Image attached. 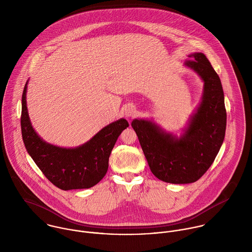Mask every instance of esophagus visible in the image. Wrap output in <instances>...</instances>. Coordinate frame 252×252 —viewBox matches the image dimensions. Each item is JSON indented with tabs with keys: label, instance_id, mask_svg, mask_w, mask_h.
<instances>
[{
	"label": "esophagus",
	"instance_id": "34e87169",
	"mask_svg": "<svg viewBox=\"0 0 252 252\" xmlns=\"http://www.w3.org/2000/svg\"><path fill=\"white\" fill-rule=\"evenodd\" d=\"M136 113H137V108L133 105H128V106H126V108L124 109V114L127 118L134 117L136 115Z\"/></svg>",
	"mask_w": 252,
	"mask_h": 252
}]
</instances>
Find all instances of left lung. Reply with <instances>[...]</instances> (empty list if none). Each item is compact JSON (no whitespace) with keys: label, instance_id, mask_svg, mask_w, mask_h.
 Here are the masks:
<instances>
[{"label":"left lung","instance_id":"left-lung-1","mask_svg":"<svg viewBox=\"0 0 252 252\" xmlns=\"http://www.w3.org/2000/svg\"><path fill=\"white\" fill-rule=\"evenodd\" d=\"M184 66L204 82L199 106L180 137L152 120L132 121L152 174L160 180L185 184L199 180L212 166L223 144L226 109L220 78L204 53L189 54Z\"/></svg>","mask_w":252,"mask_h":252}]
</instances>
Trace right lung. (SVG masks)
<instances>
[{
  "instance_id": "add662e5",
  "label": "right lung",
  "mask_w": 252,
  "mask_h": 252,
  "mask_svg": "<svg viewBox=\"0 0 252 252\" xmlns=\"http://www.w3.org/2000/svg\"><path fill=\"white\" fill-rule=\"evenodd\" d=\"M28 80L22 94L21 132L25 147L46 179L62 190L96 185L108 172V158L121 132L129 126L120 118L76 147H61L43 141L32 126L26 101Z\"/></svg>"
}]
</instances>
